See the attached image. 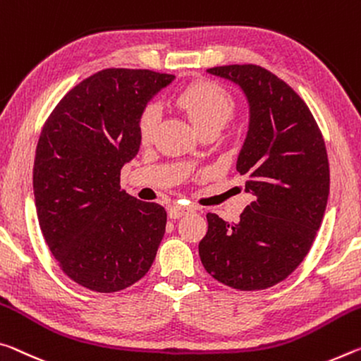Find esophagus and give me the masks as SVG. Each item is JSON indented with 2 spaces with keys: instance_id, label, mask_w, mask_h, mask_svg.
<instances>
[{
  "instance_id": "34e87169",
  "label": "esophagus",
  "mask_w": 361,
  "mask_h": 361,
  "mask_svg": "<svg viewBox=\"0 0 361 361\" xmlns=\"http://www.w3.org/2000/svg\"><path fill=\"white\" fill-rule=\"evenodd\" d=\"M190 212H194V209L192 207H185V205L175 204V205H171V207L169 209V215H170V219H180V216L188 215V214H190Z\"/></svg>"
}]
</instances>
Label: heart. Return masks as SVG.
Here are the masks:
<instances>
[{
  "instance_id": "1",
  "label": "heart",
  "mask_w": 361,
  "mask_h": 361,
  "mask_svg": "<svg viewBox=\"0 0 361 361\" xmlns=\"http://www.w3.org/2000/svg\"><path fill=\"white\" fill-rule=\"evenodd\" d=\"M175 106L190 118L199 133L204 130H220L234 112V99L230 91L209 80L194 82L175 96ZM159 127V112L156 107H146L138 120L141 142H151Z\"/></svg>"
}]
</instances>
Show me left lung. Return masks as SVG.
I'll list each match as a JSON object with an SVG mask.
<instances>
[{
  "instance_id": "left-lung-1",
  "label": "left lung",
  "mask_w": 361,
  "mask_h": 361,
  "mask_svg": "<svg viewBox=\"0 0 361 361\" xmlns=\"http://www.w3.org/2000/svg\"><path fill=\"white\" fill-rule=\"evenodd\" d=\"M238 83L250 122L236 170L254 201L226 223L207 214L199 257L216 281L260 290L284 281L310 250L329 196V162L310 109L288 83L255 64L207 68Z\"/></svg>"
}]
</instances>
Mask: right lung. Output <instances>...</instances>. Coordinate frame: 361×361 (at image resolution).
<instances>
[{"instance_id":"add662e5","label":"right lung","mask_w":361,"mask_h":361,"mask_svg":"<svg viewBox=\"0 0 361 361\" xmlns=\"http://www.w3.org/2000/svg\"><path fill=\"white\" fill-rule=\"evenodd\" d=\"M173 78L104 68L68 91L43 125L33 164L38 223L57 265L83 288L117 293L156 259L167 212L120 190V170L138 154L147 101Z\"/></svg>"}]
</instances>
